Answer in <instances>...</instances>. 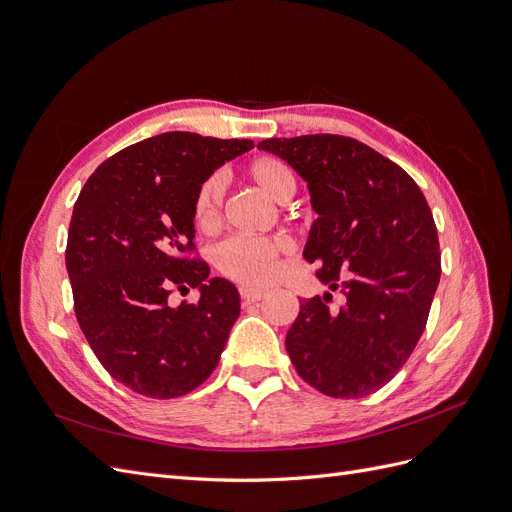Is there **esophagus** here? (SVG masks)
Segmentation results:
<instances>
[{
    "mask_svg": "<svg viewBox=\"0 0 512 512\" xmlns=\"http://www.w3.org/2000/svg\"><path fill=\"white\" fill-rule=\"evenodd\" d=\"M239 292H241V299H243V301H252V303H256V301H262V299H265L269 290H265V288H254V286H241V288H239Z\"/></svg>",
    "mask_w": 512,
    "mask_h": 512,
    "instance_id": "34e87169",
    "label": "esophagus"
}]
</instances>
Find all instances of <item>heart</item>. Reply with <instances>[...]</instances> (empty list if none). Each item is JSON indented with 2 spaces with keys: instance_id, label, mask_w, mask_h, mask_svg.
Wrapping results in <instances>:
<instances>
[{
  "instance_id": "heart-1",
  "label": "heart",
  "mask_w": 512,
  "mask_h": 512,
  "mask_svg": "<svg viewBox=\"0 0 512 512\" xmlns=\"http://www.w3.org/2000/svg\"><path fill=\"white\" fill-rule=\"evenodd\" d=\"M245 175L275 203H286L297 192V175L288 162L275 156H260L245 168ZM224 190L218 177H207L194 194V222L200 230H213L222 220ZM292 250L284 237L256 239L230 237L213 252L215 267L230 280L243 284H265L277 271V262Z\"/></svg>"
}]
</instances>
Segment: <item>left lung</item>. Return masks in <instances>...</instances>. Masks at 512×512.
I'll use <instances>...</instances> for the list:
<instances>
[{
	"label": "left lung",
	"mask_w": 512,
	"mask_h": 512,
	"mask_svg": "<svg viewBox=\"0 0 512 512\" xmlns=\"http://www.w3.org/2000/svg\"><path fill=\"white\" fill-rule=\"evenodd\" d=\"M307 181L312 209L303 258L331 294L301 301L286 335L299 376L329 397L376 393L404 367L421 339L440 282L433 215L414 179L378 151L337 134L267 138Z\"/></svg>",
	"instance_id": "8db88e82"
}]
</instances>
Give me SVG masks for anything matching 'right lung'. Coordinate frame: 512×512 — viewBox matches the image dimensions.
<instances>
[{"instance_id": "right-lung-1", "label": "right lung", "mask_w": 512, "mask_h": 512, "mask_svg": "<svg viewBox=\"0 0 512 512\" xmlns=\"http://www.w3.org/2000/svg\"><path fill=\"white\" fill-rule=\"evenodd\" d=\"M252 141L164 132L102 162L76 200L66 247L74 312L98 361L128 389L181 397L218 365L239 292L194 250V194ZM173 287L201 292L173 308Z\"/></svg>"}]
</instances>
